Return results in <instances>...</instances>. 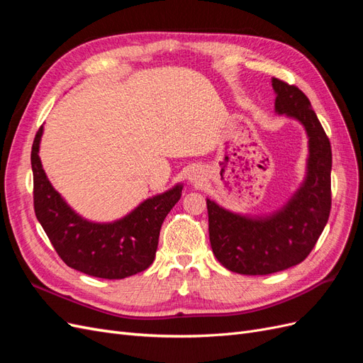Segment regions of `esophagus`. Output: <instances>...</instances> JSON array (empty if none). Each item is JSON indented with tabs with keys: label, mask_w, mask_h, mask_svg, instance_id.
<instances>
[{
	"label": "esophagus",
	"mask_w": 363,
	"mask_h": 363,
	"mask_svg": "<svg viewBox=\"0 0 363 363\" xmlns=\"http://www.w3.org/2000/svg\"><path fill=\"white\" fill-rule=\"evenodd\" d=\"M191 179H192V180H195V179H196V175H192V177H191Z\"/></svg>",
	"instance_id": "1"
}]
</instances>
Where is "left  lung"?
<instances>
[{"label":"left lung","mask_w":363,"mask_h":363,"mask_svg":"<svg viewBox=\"0 0 363 363\" xmlns=\"http://www.w3.org/2000/svg\"><path fill=\"white\" fill-rule=\"evenodd\" d=\"M272 87L277 94L276 112L301 123L309 138L301 188L269 216L238 215L207 199L213 255L223 267L245 276H267L301 263L321 236L332 207L330 140L298 87L279 79H272Z\"/></svg>","instance_id":"8db88e82"}]
</instances>
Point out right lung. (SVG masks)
<instances>
[{"label": "right lung", "instance_id": "1", "mask_svg": "<svg viewBox=\"0 0 363 363\" xmlns=\"http://www.w3.org/2000/svg\"><path fill=\"white\" fill-rule=\"evenodd\" d=\"M43 125L31 147L33 201L38 221L69 268L107 280L125 279L145 271L156 257L163 219L182 196L183 186L140 203L115 223L83 219L52 188L39 159Z\"/></svg>", "mask_w": 363, "mask_h": 363}]
</instances>
